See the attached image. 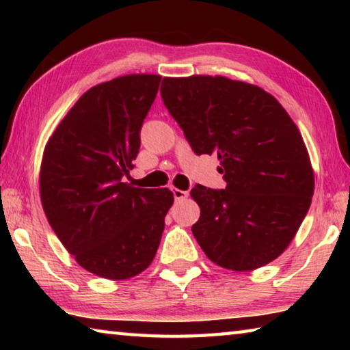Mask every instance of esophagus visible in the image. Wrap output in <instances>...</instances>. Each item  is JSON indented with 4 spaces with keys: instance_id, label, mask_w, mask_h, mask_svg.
<instances>
[{
    "instance_id": "obj_1",
    "label": "esophagus",
    "mask_w": 350,
    "mask_h": 350,
    "mask_svg": "<svg viewBox=\"0 0 350 350\" xmlns=\"http://www.w3.org/2000/svg\"><path fill=\"white\" fill-rule=\"evenodd\" d=\"M173 194H174V199H176V200H183V199L188 198V191H183V189L174 188V189H173Z\"/></svg>"
}]
</instances>
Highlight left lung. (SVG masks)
I'll list each match as a JSON object with an SVG mask.
<instances>
[{"instance_id": "left-lung-1", "label": "left lung", "mask_w": 350, "mask_h": 350, "mask_svg": "<svg viewBox=\"0 0 350 350\" xmlns=\"http://www.w3.org/2000/svg\"><path fill=\"white\" fill-rule=\"evenodd\" d=\"M161 94L191 150L217 154L227 182L224 189H191L200 248L228 270L271 262L295 238L313 196L309 152L293 120L269 92L219 75L165 77Z\"/></svg>"}]
</instances>
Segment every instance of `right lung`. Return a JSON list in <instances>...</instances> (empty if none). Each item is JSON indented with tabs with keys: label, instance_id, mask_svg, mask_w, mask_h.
<instances>
[{
	"label": "right lung",
	"instance_id": "1",
	"mask_svg": "<svg viewBox=\"0 0 350 350\" xmlns=\"http://www.w3.org/2000/svg\"><path fill=\"white\" fill-rule=\"evenodd\" d=\"M161 80L133 74L91 88L44 148L40 194L47 221L77 262L106 280H128L152 262L174 202L168 188L123 182Z\"/></svg>",
	"mask_w": 350,
	"mask_h": 350
}]
</instances>
